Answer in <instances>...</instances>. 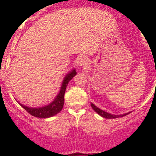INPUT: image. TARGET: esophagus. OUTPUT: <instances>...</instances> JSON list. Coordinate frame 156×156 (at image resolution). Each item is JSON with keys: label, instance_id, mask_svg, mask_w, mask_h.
Wrapping results in <instances>:
<instances>
[{"label": "esophagus", "instance_id": "1", "mask_svg": "<svg viewBox=\"0 0 156 156\" xmlns=\"http://www.w3.org/2000/svg\"><path fill=\"white\" fill-rule=\"evenodd\" d=\"M88 60L85 57H80L77 61V66L78 68H85L88 66Z\"/></svg>", "mask_w": 156, "mask_h": 156}]
</instances>
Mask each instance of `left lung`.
<instances>
[{
	"label": "left lung",
	"instance_id": "8db88e82",
	"mask_svg": "<svg viewBox=\"0 0 156 156\" xmlns=\"http://www.w3.org/2000/svg\"><path fill=\"white\" fill-rule=\"evenodd\" d=\"M91 106H92V108L94 109V112L98 113L100 116H101L102 117L106 118V119H115V118L124 117V116H126L127 114H129L130 113V112H128V113H125V114H118V115H117V114H110V113H108L105 112V111L102 110V109L99 108L98 107H97L94 104H93L92 103H91Z\"/></svg>",
	"mask_w": 156,
	"mask_h": 156
}]
</instances>
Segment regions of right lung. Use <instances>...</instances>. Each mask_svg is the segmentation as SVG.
<instances>
[{
	"label": "right lung",
	"mask_w": 156,
	"mask_h": 156,
	"mask_svg": "<svg viewBox=\"0 0 156 156\" xmlns=\"http://www.w3.org/2000/svg\"><path fill=\"white\" fill-rule=\"evenodd\" d=\"M77 74L76 69H73L66 75L61 85L60 90L58 94L53 99V101L50 103L49 104L44 105L42 107L38 108H34V107H29L22 104L18 102V103L23 107L27 112L29 113L32 116L39 118H48L55 116L58 113L62 111L64 105V93H65L66 88L67 87V84L72 78Z\"/></svg>",
	"instance_id": "1"
}]
</instances>
